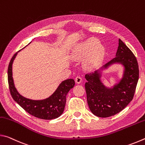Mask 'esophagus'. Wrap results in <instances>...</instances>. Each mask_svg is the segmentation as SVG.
I'll return each instance as SVG.
<instances>
[{
    "label": "esophagus",
    "mask_w": 145,
    "mask_h": 145,
    "mask_svg": "<svg viewBox=\"0 0 145 145\" xmlns=\"http://www.w3.org/2000/svg\"><path fill=\"white\" fill-rule=\"evenodd\" d=\"M75 82L76 83H77V84H80V83L82 82V78L80 77V76H77V77H75Z\"/></svg>",
    "instance_id": "obj_1"
}]
</instances>
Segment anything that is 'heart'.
<instances>
[{
    "label": "heart",
    "mask_w": 145,
    "mask_h": 145,
    "mask_svg": "<svg viewBox=\"0 0 145 145\" xmlns=\"http://www.w3.org/2000/svg\"><path fill=\"white\" fill-rule=\"evenodd\" d=\"M99 41L96 39L91 38L78 45L72 53V58L75 59L81 58L88 55L93 50L86 61V65L89 68L96 67L102 61L105 55V48L99 44Z\"/></svg>",
    "instance_id": "b5f03b06"
}]
</instances>
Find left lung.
<instances>
[{
    "label": "left lung",
    "instance_id": "1",
    "mask_svg": "<svg viewBox=\"0 0 145 145\" xmlns=\"http://www.w3.org/2000/svg\"><path fill=\"white\" fill-rule=\"evenodd\" d=\"M119 63L124 67L123 77L112 88H107L100 80L101 71L113 63ZM87 82L85 89L88 104L95 116L107 118L118 113L133 99L139 79L138 63L134 54L119 39L116 57L99 70L85 75Z\"/></svg>",
    "mask_w": 145,
    "mask_h": 145
}]
</instances>
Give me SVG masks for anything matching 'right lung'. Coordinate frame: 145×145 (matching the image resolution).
Segmentation results:
<instances>
[{"label": "right lung", "mask_w": 145, "mask_h": 145, "mask_svg": "<svg viewBox=\"0 0 145 145\" xmlns=\"http://www.w3.org/2000/svg\"><path fill=\"white\" fill-rule=\"evenodd\" d=\"M18 52L14 54L11 58L8 70V84L12 98L25 111L34 116L43 120L57 118L63 114L66 104L67 95L75 86L74 80L69 78L64 80L55 92L47 99L40 100L27 99L17 91L13 78L12 65Z\"/></svg>", "instance_id": "1"}]
</instances>
